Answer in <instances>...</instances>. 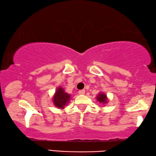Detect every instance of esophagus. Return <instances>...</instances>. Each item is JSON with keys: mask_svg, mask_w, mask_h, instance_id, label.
Returning a JSON list of instances; mask_svg holds the SVG:
<instances>
[{"mask_svg": "<svg viewBox=\"0 0 156 156\" xmlns=\"http://www.w3.org/2000/svg\"><path fill=\"white\" fill-rule=\"evenodd\" d=\"M84 93H85V91L83 90H83H79L78 91V94L80 95H84Z\"/></svg>", "mask_w": 156, "mask_h": 156, "instance_id": "1", "label": "esophagus"}]
</instances>
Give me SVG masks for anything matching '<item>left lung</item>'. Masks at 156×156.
Returning a JSON list of instances; mask_svg holds the SVG:
<instances>
[{"label": "left lung", "instance_id": "8db88e82", "mask_svg": "<svg viewBox=\"0 0 156 156\" xmlns=\"http://www.w3.org/2000/svg\"><path fill=\"white\" fill-rule=\"evenodd\" d=\"M97 98V101L99 102L100 103H102V104H106L107 103V95L102 93V92H100V93L98 94V96L96 97Z\"/></svg>", "mask_w": 156, "mask_h": 156}]
</instances>
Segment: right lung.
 Returning <instances> with one entry per match:
<instances>
[{
    "mask_svg": "<svg viewBox=\"0 0 156 156\" xmlns=\"http://www.w3.org/2000/svg\"><path fill=\"white\" fill-rule=\"evenodd\" d=\"M71 99V96L65 91L64 89L61 87L57 88L54 96L53 97V102L54 106L58 109H64L65 105H67Z\"/></svg>",
    "mask_w": 156,
    "mask_h": 156,
    "instance_id": "obj_1",
    "label": "right lung"
}]
</instances>
